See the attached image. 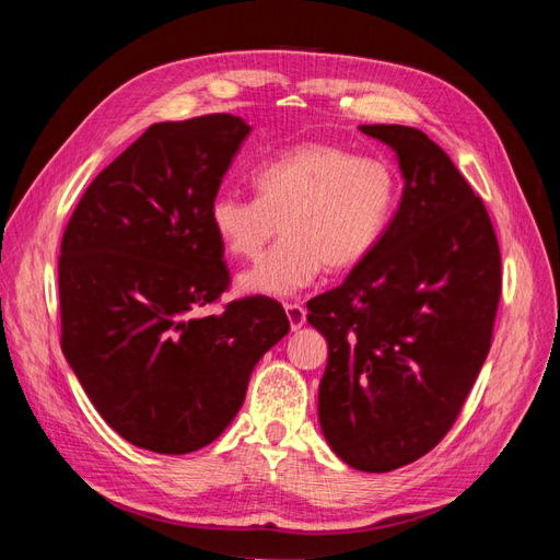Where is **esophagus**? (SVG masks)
Instances as JSON below:
<instances>
[{
    "label": "esophagus",
    "mask_w": 560,
    "mask_h": 560,
    "mask_svg": "<svg viewBox=\"0 0 560 560\" xmlns=\"http://www.w3.org/2000/svg\"><path fill=\"white\" fill-rule=\"evenodd\" d=\"M284 313H287V319H290V327L294 331L306 325V308H303L301 303H284Z\"/></svg>",
    "instance_id": "obj_1"
}]
</instances>
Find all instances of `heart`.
<instances>
[{
  "label": "heart",
  "instance_id": "b5f03b06",
  "mask_svg": "<svg viewBox=\"0 0 560 560\" xmlns=\"http://www.w3.org/2000/svg\"><path fill=\"white\" fill-rule=\"evenodd\" d=\"M257 198L217 194L208 219L219 245L252 261L284 238L238 278L243 292L292 296L322 270L346 273L369 259L393 224L399 202L395 167L358 156L336 142H303L261 163L252 175Z\"/></svg>",
  "mask_w": 560,
  "mask_h": 560
}]
</instances>
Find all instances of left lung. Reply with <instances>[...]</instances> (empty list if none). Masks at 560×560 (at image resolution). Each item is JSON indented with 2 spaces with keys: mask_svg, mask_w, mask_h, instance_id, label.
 <instances>
[{
  "mask_svg": "<svg viewBox=\"0 0 560 560\" xmlns=\"http://www.w3.org/2000/svg\"><path fill=\"white\" fill-rule=\"evenodd\" d=\"M395 149L404 194L378 247L308 301L329 362L319 425L354 469L430 453L460 413L493 338L500 247L483 200L446 151L409 126H360Z\"/></svg>",
  "mask_w": 560,
  "mask_h": 560,
  "instance_id": "left-lung-1",
  "label": "left lung"
}]
</instances>
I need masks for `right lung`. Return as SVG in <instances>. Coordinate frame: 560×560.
Returning <instances> with one entry per match:
<instances>
[{"instance_id":"add662e5","label":"right lung","mask_w":560,"mask_h":560,"mask_svg":"<svg viewBox=\"0 0 560 560\" xmlns=\"http://www.w3.org/2000/svg\"><path fill=\"white\" fill-rule=\"evenodd\" d=\"M247 135L231 114L149 126L91 182L65 229L60 346L132 446L182 455L214 442L254 364L290 331L266 296L196 315L229 287L208 210Z\"/></svg>"}]
</instances>
